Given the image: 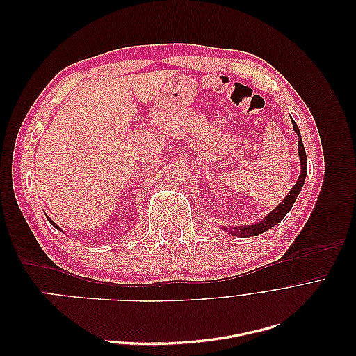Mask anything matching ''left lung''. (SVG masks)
I'll use <instances>...</instances> for the list:
<instances>
[{"label":"left lung","instance_id":"1","mask_svg":"<svg viewBox=\"0 0 356 356\" xmlns=\"http://www.w3.org/2000/svg\"><path fill=\"white\" fill-rule=\"evenodd\" d=\"M291 122H293L294 132L298 136V157H300V169H301L296 186L289 190V193L285 196V199L281 203H279L270 213H267L261 221H258L255 224L238 225V227H222L229 234L236 236V238H252V236L261 234L267 230H270L273 225H276L279 221H282L285 215L291 211V208H293L296 199L300 195L301 187L305 186V179H306V175H307V157H306V149H305L303 141H301L298 126L296 124L294 120H291Z\"/></svg>","mask_w":356,"mask_h":356}]
</instances>
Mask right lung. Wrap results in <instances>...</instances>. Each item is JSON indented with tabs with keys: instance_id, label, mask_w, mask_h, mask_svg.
Instances as JSON below:
<instances>
[{
	"instance_id": "add662e5",
	"label": "right lung",
	"mask_w": 356,
	"mask_h": 356,
	"mask_svg": "<svg viewBox=\"0 0 356 356\" xmlns=\"http://www.w3.org/2000/svg\"><path fill=\"white\" fill-rule=\"evenodd\" d=\"M47 220H49V221H50V224H51V225H53V227H55V229H58V230H60V232H63V230H62V229H60V227H59V225H58V224H56V222H55V221H51V220H50V218H47Z\"/></svg>"
}]
</instances>
